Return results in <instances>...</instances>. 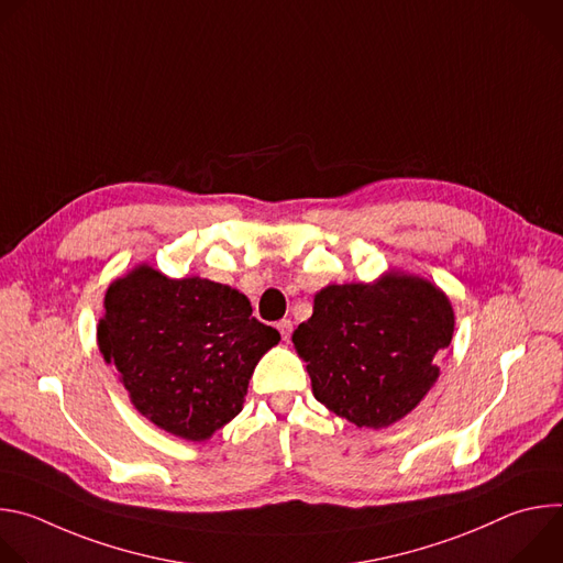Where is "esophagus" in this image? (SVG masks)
<instances>
[{"mask_svg": "<svg viewBox=\"0 0 563 563\" xmlns=\"http://www.w3.org/2000/svg\"><path fill=\"white\" fill-rule=\"evenodd\" d=\"M278 332H280V336H283V341H289L291 339V332H294V325H291V320H287V318H283V320H278Z\"/></svg>", "mask_w": 563, "mask_h": 563, "instance_id": "34e87169", "label": "esophagus"}]
</instances>
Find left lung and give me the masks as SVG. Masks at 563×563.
<instances>
[{"mask_svg": "<svg viewBox=\"0 0 563 563\" xmlns=\"http://www.w3.org/2000/svg\"><path fill=\"white\" fill-rule=\"evenodd\" d=\"M454 332L452 305L432 283L385 274L372 285H330L291 341L307 361L316 400L358 428L412 412L439 376L437 354Z\"/></svg>", "mask_w": 563, "mask_h": 563, "instance_id": "8db88e82", "label": "left lung"}]
</instances>
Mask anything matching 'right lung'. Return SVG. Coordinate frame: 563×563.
Instances as JSON below:
<instances>
[{"mask_svg": "<svg viewBox=\"0 0 563 563\" xmlns=\"http://www.w3.org/2000/svg\"><path fill=\"white\" fill-rule=\"evenodd\" d=\"M104 309V361L148 421L187 441L209 439L243 410L256 363L280 341L245 294L146 265L109 287Z\"/></svg>", "mask_w": 563, "mask_h": 563, "instance_id": "obj_1", "label": "right lung"}]
</instances>
